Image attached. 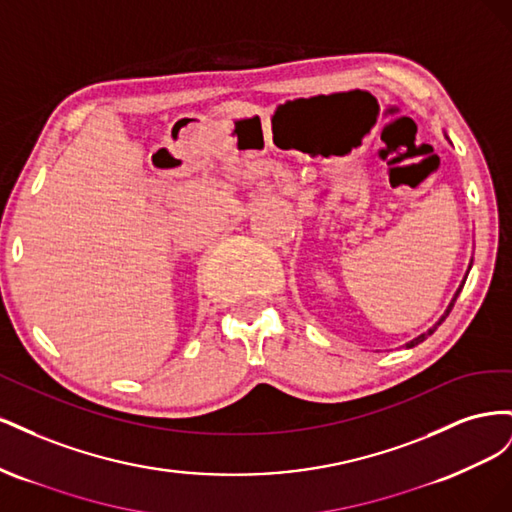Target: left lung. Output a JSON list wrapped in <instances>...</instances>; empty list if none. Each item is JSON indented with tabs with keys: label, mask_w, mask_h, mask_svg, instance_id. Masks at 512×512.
I'll list each match as a JSON object with an SVG mask.
<instances>
[{
	"label": "left lung",
	"mask_w": 512,
	"mask_h": 512,
	"mask_svg": "<svg viewBox=\"0 0 512 512\" xmlns=\"http://www.w3.org/2000/svg\"><path fill=\"white\" fill-rule=\"evenodd\" d=\"M470 269H472V260H470V267H468V273H470ZM466 277H468V275H466ZM466 277H463V282H461V286L457 288V292H455V297L451 299V303H448V307H446V312L442 314V318H440V320H438L436 324H433V327H431L429 331H425V333H421V335H418V337H414V339H412V342H408V344H406V348H414V346H418V344H421V342H425V339H427V337H429V335H431L433 331H436V329L440 327V324H442V322L446 320V316H448V314H451V309H453V305H455V301H457V297H459V292H461L463 284H466Z\"/></svg>",
	"instance_id": "8db88e82"
}]
</instances>
